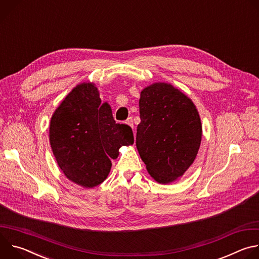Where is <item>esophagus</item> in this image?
Here are the masks:
<instances>
[{
  "instance_id": "esophagus-1",
  "label": "esophagus",
  "mask_w": 259,
  "mask_h": 259,
  "mask_svg": "<svg viewBox=\"0 0 259 259\" xmlns=\"http://www.w3.org/2000/svg\"><path fill=\"white\" fill-rule=\"evenodd\" d=\"M131 128H134V124H133V119L130 117V118H128V120H127V122H126Z\"/></svg>"
}]
</instances>
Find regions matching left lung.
Here are the masks:
<instances>
[{
  "label": "left lung",
  "instance_id": "obj_1",
  "mask_svg": "<svg viewBox=\"0 0 259 259\" xmlns=\"http://www.w3.org/2000/svg\"><path fill=\"white\" fill-rule=\"evenodd\" d=\"M136 147L147 172L159 183L181 177L194 163L202 124L191 98L167 83L144 88L139 99Z\"/></svg>",
  "mask_w": 259,
  "mask_h": 259
}]
</instances>
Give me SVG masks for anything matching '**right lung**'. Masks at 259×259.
<instances>
[{
    "instance_id": "1",
    "label": "right lung",
    "mask_w": 259,
    "mask_h": 259,
    "mask_svg": "<svg viewBox=\"0 0 259 259\" xmlns=\"http://www.w3.org/2000/svg\"><path fill=\"white\" fill-rule=\"evenodd\" d=\"M49 140L64 175L83 188L105 180L122 145L134 142L131 127L116 124L93 83H82L62 100L50 121Z\"/></svg>"
}]
</instances>
